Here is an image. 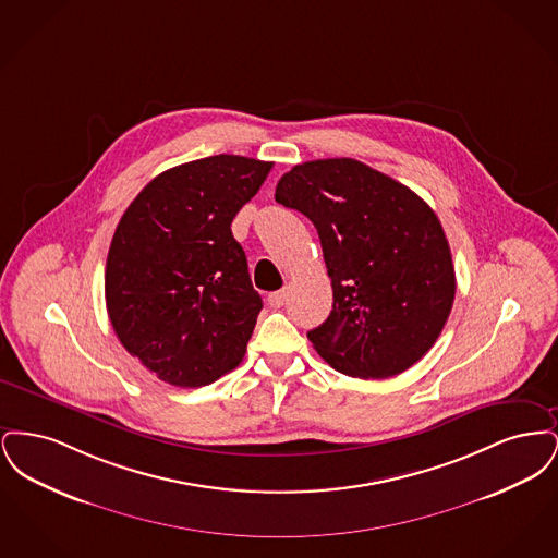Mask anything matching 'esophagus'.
<instances>
[{
  "mask_svg": "<svg viewBox=\"0 0 558 558\" xmlns=\"http://www.w3.org/2000/svg\"><path fill=\"white\" fill-rule=\"evenodd\" d=\"M287 296H289V292L284 291H276L271 292L269 296H267V303L274 307V310H280L284 303H287Z\"/></svg>",
  "mask_w": 558,
  "mask_h": 558,
  "instance_id": "obj_1",
  "label": "esophagus"
}]
</instances>
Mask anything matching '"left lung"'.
Returning <instances> with one entry per match:
<instances>
[{"label": "left lung", "instance_id": "left-lung-1", "mask_svg": "<svg viewBox=\"0 0 558 558\" xmlns=\"http://www.w3.org/2000/svg\"><path fill=\"white\" fill-rule=\"evenodd\" d=\"M276 203L318 230L332 312L307 332L335 371L389 378L414 366L441 335L456 294L450 244L425 201L355 159L294 165Z\"/></svg>", "mask_w": 558, "mask_h": 558}]
</instances>
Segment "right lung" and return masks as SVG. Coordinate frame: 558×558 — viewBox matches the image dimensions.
Returning a JSON list of instances; mask_svg holds the SVG:
<instances>
[{
  "mask_svg": "<svg viewBox=\"0 0 558 558\" xmlns=\"http://www.w3.org/2000/svg\"><path fill=\"white\" fill-rule=\"evenodd\" d=\"M274 162L215 155L162 171L123 213L108 248L110 324L173 387L234 371L264 307L232 219Z\"/></svg>",
  "mask_w": 558,
  "mask_h": 558,
  "instance_id": "1",
  "label": "right lung"
}]
</instances>
